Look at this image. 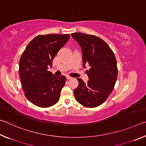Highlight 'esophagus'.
<instances>
[{"mask_svg": "<svg viewBox=\"0 0 146 146\" xmlns=\"http://www.w3.org/2000/svg\"><path fill=\"white\" fill-rule=\"evenodd\" d=\"M66 78L68 79V80H70V79H71V78H72V77H71V76H69V75H67V76H66Z\"/></svg>", "mask_w": 146, "mask_h": 146, "instance_id": "1", "label": "esophagus"}]
</instances>
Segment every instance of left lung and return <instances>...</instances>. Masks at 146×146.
Returning a JSON list of instances; mask_svg holds the SVG:
<instances>
[{"instance_id": "8db88e82", "label": "left lung", "mask_w": 146, "mask_h": 146, "mask_svg": "<svg viewBox=\"0 0 146 146\" xmlns=\"http://www.w3.org/2000/svg\"><path fill=\"white\" fill-rule=\"evenodd\" d=\"M82 49L83 66L86 71L87 83L77 78L78 86L74 90L76 101L88 108H95L104 103L114 89L118 69L114 53L108 44L95 35L82 33L71 34Z\"/></svg>"}]
</instances>
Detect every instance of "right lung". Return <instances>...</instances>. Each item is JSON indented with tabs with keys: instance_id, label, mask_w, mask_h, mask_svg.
Wrapping results in <instances>:
<instances>
[{
	"instance_id": "obj_1",
	"label": "right lung",
	"mask_w": 146,
	"mask_h": 146,
	"mask_svg": "<svg viewBox=\"0 0 146 146\" xmlns=\"http://www.w3.org/2000/svg\"><path fill=\"white\" fill-rule=\"evenodd\" d=\"M69 34L38 35L27 46L19 61V74L27 99L40 108L58 102L65 76L56 77L48 70L58 51L68 41Z\"/></svg>"
}]
</instances>
